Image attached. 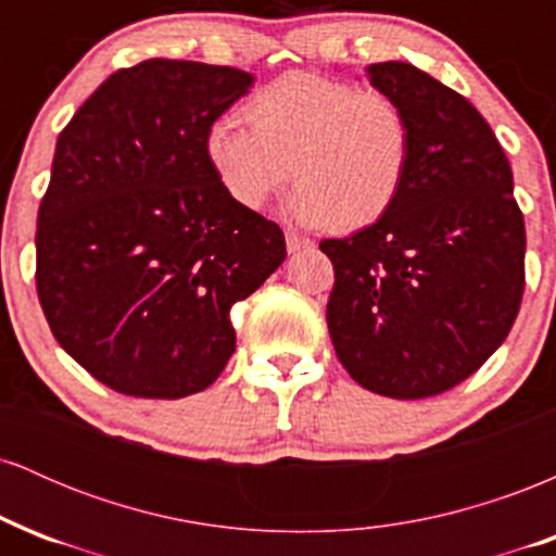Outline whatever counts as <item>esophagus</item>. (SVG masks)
<instances>
[{
	"label": "esophagus",
	"mask_w": 556,
	"mask_h": 556,
	"mask_svg": "<svg viewBox=\"0 0 556 556\" xmlns=\"http://www.w3.org/2000/svg\"><path fill=\"white\" fill-rule=\"evenodd\" d=\"M285 242H287V251L290 253H298V251H303V248H311V240L300 238V235H295V232H287Z\"/></svg>",
	"instance_id": "1"
}]
</instances>
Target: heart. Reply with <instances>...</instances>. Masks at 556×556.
I'll return each mask as SVG.
<instances>
[{
    "mask_svg": "<svg viewBox=\"0 0 556 556\" xmlns=\"http://www.w3.org/2000/svg\"><path fill=\"white\" fill-rule=\"evenodd\" d=\"M206 132V156L225 193L258 212L282 185L298 182L287 212L298 225L342 232L379 222L407 180L413 130L397 99L350 83L290 73Z\"/></svg>",
    "mask_w": 556,
    "mask_h": 556,
    "instance_id": "obj_1",
    "label": "heart"
}]
</instances>
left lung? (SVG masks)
Instances as JSON below:
<instances>
[{
    "label": "left lung",
    "mask_w": 556,
    "mask_h": 556,
    "mask_svg": "<svg viewBox=\"0 0 556 556\" xmlns=\"http://www.w3.org/2000/svg\"><path fill=\"white\" fill-rule=\"evenodd\" d=\"M407 114L413 156L394 206L344 240L327 324L337 358L368 392L442 394L504 342L526 287V225L513 169L465 96L407 62L366 67Z\"/></svg>",
    "instance_id": "1"
}]
</instances>
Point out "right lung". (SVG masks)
I'll return each instance as SVG.
<instances>
[{
    "label": "right lung",
    "mask_w": 556,
    "mask_h": 556,
    "mask_svg": "<svg viewBox=\"0 0 556 556\" xmlns=\"http://www.w3.org/2000/svg\"><path fill=\"white\" fill-rule=\"evenodd\" d=\"M253 75L188 60L117 70L56 138L36 290L56 342L101 384L177 400L235 353L229 311L287 256L274 222L216 180L206 132Z\"/></svg>",
    "instance_id": "right-lung-1"
}]
</instances>
